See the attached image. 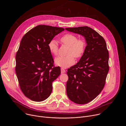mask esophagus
<instances>
[{
	"instance_id": "obj_1",
	"label": "esophagus",
	"mask_w": 126,
	"mask_h": 126,
	"mask_svg": "<svg viewBox=\"0 0 126 126\" xmlns=\"http://www.w3.org/2000/svg\"><path fill=\"white\" fill-rule=\"evenodd\" d=\"M61 73H64L66 72V71L64 69V68H61Z\"/></svg>"
}]
</instances>
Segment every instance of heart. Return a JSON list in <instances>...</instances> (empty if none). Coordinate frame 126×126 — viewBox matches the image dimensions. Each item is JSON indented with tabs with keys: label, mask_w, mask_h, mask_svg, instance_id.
<instances>
[{
	"label": "heart",
	"mask_w": 126,
	"mask_h": 126,
	"mask_svg": "<svg viewBox=\"0 0 126 126\" xmlns=\"http://www.w3.org/2000/svg\"><path fill=\"white\" fill-rule=\"evenodd\" d=\"M61 42L65 45L69 47L66 56L58 57L55 59L56 65L63 68L69 67L75 63V57L77 59L81 58L85 51L86 42L84 39H78L74 34L67 33L60 39ZM48 48L50 52L54 55L58 54V46L55 40H51L48 43Z\"/></svg>",
	"instance_id": "1"
}]
</instances>
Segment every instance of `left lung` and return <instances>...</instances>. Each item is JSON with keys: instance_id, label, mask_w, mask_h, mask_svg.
I'll return each mask as SVG.
<instances>
[{"instance_id": "8db88e82", "label": "left lung", "mask_w": 126, "mask_h": 126, "mask_svg": "<svg viewBox=\"0 0 126 126\" xmlns=\"http://www.w3.org/2000/svg\"><path fill=\"white\" fill-rule=\"evenodd\" d=\"M85 37L87 46L79 61L68 69L66 93L78 104L92 101L102 91L108 73L109 52L104 38L88 26L66 28Z\"/></svg>"}]
</instances>
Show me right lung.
Returning a JSON list of instances; mask_svg holds the SVG:
<instances>
[{"label": "right lung", "instance_id": "right-lung-1", "mask_svg": "<svg viewBox=\"0 0 126 126\" xmlns=\"http://www.w3.org/2000/svg\"><path fill=\"white\" fill-rule=\"evenodd\" d=\"M63 28L39 25L22 37L16 55L15 72L24 95L36 102L45 100L52 91V83L61 74L54 67L48 43Z\"/></svg>", "mask_w": 126, "mask_h": 126}]
</instances>
